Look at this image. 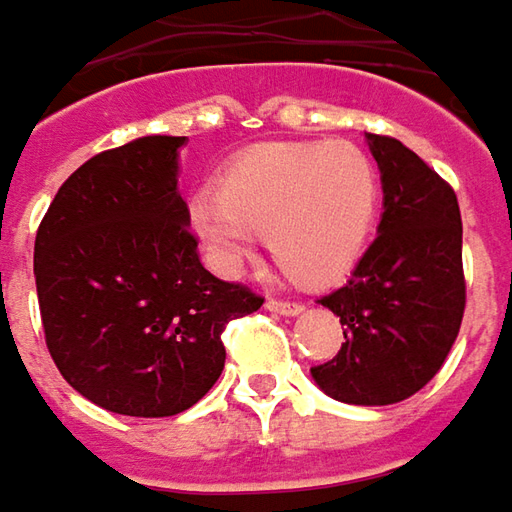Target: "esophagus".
Returning a JSON list of instances; mask_svg holds the SVG:
<instances>
[{
    "instance_id": "34e87169",
    "label": "esophagus",
    "mask_w": 512,
    "mask_h": 512,
    "mask_svg": "<svg viewBox=\"0 0 512 512\" xmlns=\"http://www.w3.org/2000/svg\"><path fill=\"white\" fill-rule=\"evenodd\" d=\"M266 308H269V311H274V314L297 316L302 308H305V305L297 300H277V297H269V300H266Z\"/></svg>"
}]
</instances>
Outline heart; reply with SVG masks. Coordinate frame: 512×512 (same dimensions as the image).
<instances>
[{"mask_svg":"<svg viewBox=\"0 0 512 512\" xmlns=\"http://www.w3.org/2000/svg\"><path fill=\"white\" fill-rule=\"evenodd\" d=\"M378 212V173L353 142H288L246 154L215 190H198L187 221L212 269L238 274L257 232L271 255L305 283L353 269Z\"/></svg>","mask_w":512,"mask_h":512,"instance_id":"heart-1","label":"heart"}]
</instances>
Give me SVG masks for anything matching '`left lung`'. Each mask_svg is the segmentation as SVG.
Segmentation results:
<instances>
[{
	"mask_svg": "<svg viewBox=\"0 0 512 512\" xmlns=\"http://www.w3.org/2000/svg\"><path fill=\"white\" fill-rule=\"evenodd\" d=\"M367 142L384 187L378 238L350 280L319 300L339 316L344 342L311 375L336 401L387 406L426 387L460 333L462 218L451 184L415 151L378 134Z\"/></svg>",
	"mask_w": 512,
	"mask_h": 512,
	"instance_id": "8db88e82",
	"label": "left lung"
}]
</instances>
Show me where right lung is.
Wrapping results in <instances>:
<instances>
[{
    "mask_svg": "<svg viewBox=\"0 0 512 512\" xmlns=\"http://www.w3.org/2000/svg\"><path fill=\"white\" fill-rule=\"evenodd\" d=\"M184 137H139L92 156L36 235L44 339L66 384L131 417L198 403L224 370L227 322L263 297L201 266L179 193Z\"/></svg>",
    "mask_w": 512,
    "mask_h": 512,
    "instance_id": "right-lung-1",
    "label": "right lung"
}]
</instances>
